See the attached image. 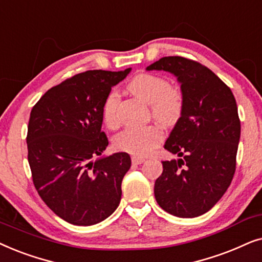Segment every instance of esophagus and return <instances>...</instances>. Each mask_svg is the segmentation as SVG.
Masks as SVG:
<instances>
[{
	"label": "esophagus",
	"instance_id": "esophagus-1",
	"mask_svg": "<svg viewBox=\"0 0 262 262\" xmlns=\"http://www.w3.org/2000/svg\"><path fill=\"white\" fill-rule=\"evenodd\" d=\"M132 162H133V164H135V165H140V164L145 162V159L140 158V157H133V158H132Z\"/></svg>",
	"mask_w": 262,
	"mask_h": 262
}]
</instances>
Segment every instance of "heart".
<instances>
[{
	"label": "heart",
	"instance_id": "heart-1",
	"mask_svg": "<svg viewBox=\"0 0 262 262\" xmlns=\"http://www.w3.org/2000/svg\"><path fill=\"white\" fill-rule=\"evenodd\" d=\"M129 92L144 102L151 104L152 116L164 125H171L179 120L183 110V97L180 90L170 86L163 76L139 74L128 86ZM120 95L111 91L103 104V121L107 127L116 128L118 121L117 106ZM163 140V132L158 125L128 127L116 135L114 144L120 151L128 152L137 157H145L155 151Z\"/></svg>",
	"mask_w": 262,
	"mask_h": 262
}]
</instances>
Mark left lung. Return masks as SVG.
I'll return each mask as SVG.
<instances>
[{"mask_svg": "<svg viewBox=\"0 0 262 262\" xmlns=\"http://www.w3.org/2000/svg\"><path fill=\"white\" fill-rule=\"evenodd\" d=\"M176 76L183 110L164 148L179 159L163 163L155 196L167 213L194 218L221 200L231 183L241 137L231 90L207 67L180 56L163 57L146 68Z\"/></svg>", "mask_w": 262, "mask_h": 262, "instance_id": "obj_1", "label": "left lung"}]
</instances>
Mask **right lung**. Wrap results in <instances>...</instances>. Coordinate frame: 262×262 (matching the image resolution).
<instances>
[{
  "mask_svg": "<svg viewBox=\"0 0 262 262\" xmlns=\"http://www.w3.org/2000/svg\"><path fill=\"white\" fill-rule=\"evenodd\" d=\"M122 72L87 71L44 93L27 128V158L34 187L56 215L73 225L98 224L116 211L130 156L102 153L103 104Z\"/></svg>",
  "mask_w": 262,
  "mask_h": 262,
  "instance_id": "1",
  "label": "right lung"
}]
</instances>
